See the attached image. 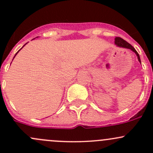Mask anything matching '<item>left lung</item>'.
<instances>
[{
  "mask_svg": "<svg viewBox=\"0 0 153 153\" xmlns=\"http://www.w3.org/2000/svg\"><path fill=\"white\" fill-rule=\"evenodd\" d=\"M115 44H116L117 46H118V47L126 48V49H130L131 50L133 51V52H135V54H136V55H137V56H138V61H139V62L141 63V59H140V56H139V55H138V52H137V51L135 50V48L132 47V46L130 44H129V43H128V42H126V41H124V40L123 39V38H120V37H115Z\"/></svg>",
  "mask_w": 153,
  "mask_h": 153,
  "instance_id": "8db88e82",
  "label": "left lung"
}]
</instances>
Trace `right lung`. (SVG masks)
Masks as SVG:
<instances>
[{"mask_svg": "<svg viewBox=\"0 0 153 153\" xmlns=\"http://www.w3.org/2000/svg\"><path fill=\"white\" fill-rule=\"evenodd\" d=\"M19 51H20V50H19ZM19 51H18V52H19ZM18 52H17V53H18ZM17 53H16V54H15V55H17ZM14 58H15V57H14Z\"/></svg>", "mask_w": 153, "mask_h": 153, "instance_id": "obj_1", "label": "right lung"}]
</instances>
